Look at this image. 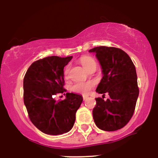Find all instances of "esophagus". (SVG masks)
<instances>
[{
  "label": "esophagus",
  "instance_id": "34e87169",
  "mask_svg": "<svg viewBox=\"0 0 158 158\" xmlns=\"http://www.w3.org/2000/svg\"><path fill=\"white\" fill-rule=\"evenodd\" d=\"M87 98H88L87 96H83V99H84V100H86V99H87Z\"/></svg>",
  "mask_w": 158,
  "mask_h": 158
}]
</instances>
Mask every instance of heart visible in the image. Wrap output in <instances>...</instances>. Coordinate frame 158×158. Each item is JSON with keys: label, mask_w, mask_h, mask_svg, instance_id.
I'll use <instances>...</instances> for the list:
<instances>
[{"label": "heart", "mask_w": 158, "mask_h": 158, "mask_svg": "<svg viewBox=\"0 0 158 158\" xmlns=\"http://www.w3.org/2000/svg\"><path fill=\"white\" fill-rule=\"evenodd\" d=\"M80 64L83 66V67L86 70L89 71L90 68L94 65H97V62L92 57L89 56H84L79 59ZM70 67L69 66H66L64 71V77L67 78L69 72ZM95 85V82L94 81H89L86 82H77L72 85L71 86V91L73 92L78 93V94L86 95L90 92L92 89L94 87Z\"/></svg>", "instance_id": "heart-1"}]
</instances>
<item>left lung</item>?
Returning a JSON list of instances; mask_svg holds the SVG:
<instances>
[{"instance_id":"left-lung-1","label":"left lung","mask_w":158,"mask_h":158,"mask_svg":"<svg viewBox=\"0 0 158 158\" xmlns=\"http://www.w3.org/2000/svg\"><path fill=\"white\" fill-rule=\"evenodd\" d=\"M89 52L96 54L103 74L97 92L110 95L106 101L100 97L95 99L94 121L100 130H119L132 118L139 95L135 66L128 54L120 48L98 46Z\"/></svg>"}]
</instances>
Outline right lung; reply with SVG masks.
<instances>
[{
  "label": "right lung",
  "mask_w": 158,
  "mask_h": 158,
  "mask_svg": "<svg viewBox=\"0 0 158 158\" xmlns=\"http://www.w3.org/2000/svg\"><path fill=\"white\" fill-rule=\"evenodd\" d=\"M72 56H48L34 61L23 79V101L31 123L42 132L51 135L68 132L74 126L76 112L83 98L69 93L56 102L59 93H64V68Z\"/></svg>",
  "instance_id": "1"
}]
</instances>
